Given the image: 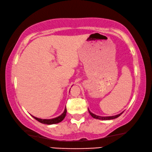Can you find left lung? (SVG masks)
<instances>
[{"label": "left lung", "mask_w": 152, "mask_h": 152, "mask_svg": "<svg viewBox=\"0 0 152 152\" xmlns=\"http://www.w3.org/2000/svg\"><path fill=\"white\" fill-rule=\"evenodd\" d=\"M88 112L89 114H91V116H92L93 118H96V119H99V120H112V119H115L116 118L119 117L120 115L122 114V113H120V114H118V115H112V116H99V115H97L95 114H93L92 112H91L90 110H88Z\"/></svg>", "instance_id": "1"}]
</instances>
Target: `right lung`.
<instances>
[{"instance_id":"right-lung-1","label":"right lung","mask_w":152,"mask_h":152,"mask_svg":"<svg viewBox=\"0 0 152 152\" xmlns=\"http://www.w3.org/2000/svg\"><path fill=\"white\" fill-rule=\"evenodd\" d=\"M66 112H67V110H66V107L65 108L64 110V112H63V114L61 115H60L59 116L57 117V118H52V119H41V118H36L34 116L32 117L34 118H35L37 120H38V122H40V123H42V124H57V123H59V122H61L62 120L64 119V118L66 117Z\"/></svg>"}]
</instances>
